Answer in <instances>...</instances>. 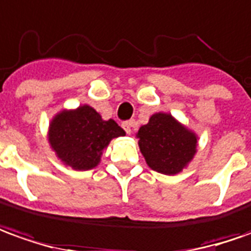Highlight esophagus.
<instances>
[{"label": "esophagus", "mask_w": 251, "mask_h": 251, "mask_svg": "<svg viewBox=\"0 0 251 251\" xmlns=\"http://www.w3.org/2000/svg\"><path fill=\"white\" fill-rule=\"evenodd\" d=\"M123 126V128H124V131L127 132V134H132V131H134V128H135V126H136V123L135 120H128V122H124L122 124Z\"/></svg>", "instance_id": "esophagus-1"}]
</instances>
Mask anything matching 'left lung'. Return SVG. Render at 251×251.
<instances>
[{
    "mask_svg": "<svg viewBox=\"0 0 251 251\" xmlns=\"http://www.w3.org/2000/svg\"><path fill=\"white\" fill-rule=\"evenodd\" d=\"M136 138L148 165L164 175H176L197 153V135L169 113H154Z\"/></svg>",
    "mask_w": 251,
    "mask_h": 251,
    "instance_id": "obj_1",
    "label": "left lung"
}]
</instances>
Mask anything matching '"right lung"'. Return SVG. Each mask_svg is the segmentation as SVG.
I'll return each instance as SVG.
<instances>
[{
  "label": "right lung",
  "instance_id": "add662e5",
  "mask_svg": "<svg viewBox=\"0 0 251 251\" xmlns=\"http://www.w3.org/2000/svg\"><path fill=\"white\" fill-rule=\"evenodd\" d=\"M115 120H102L89 105L57 113L49 126V143L61 161L76 171L96 168L109 142L124 136Z\"/></svg>",
  "mask_w": 251,
  "mask_h": 251
}]
</instances>
